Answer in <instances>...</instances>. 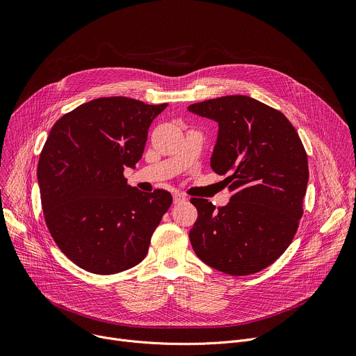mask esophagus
Returning a JSON list of instances; mask_svg holds the SVG:
<instances>
[{
    "mask_svg": "<svg viewBox=\"0 0 356 356\" xmlns=\"http://www.w3.org/2000/svg\"><path fill=\"white\" fill-rule=\"evenodd\" d=\"M184 200H186V197L183 194H180V193L173 194V202H175V204H179V202H181Z\"/></svg>",
    "mask_w": 356,
    "mask_h": 356,
    "instance_id": "obj_1",
    "label": "esophagus"
}]
</instances>
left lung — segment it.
Segmentation results:
<instances>
[{
  "mask_svg": "<svg viewBox=\"0 0 356 356\" xmlns=\"http://www.w3.org/2000/svg\"><path fill=\"white\" fill-rule=\"evenodd\" d=\"M188 111L218 122L211 168L232 193L224 207L190 201L198 217L188 238L195 255L232 276L258 273L291 243L309 181L307 154L291 122L246 95L206 99Z\"/></svg>",
  "mask_w": 356,
  "mask_h": 356,
  "instance_id": "left-lung-1",
  "label": "left lung"
}]
</instances>
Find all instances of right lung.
Returning a JSON list of instances; mask_svg holds the SVG:
<instances>
[{
    "mask_svg": "<svg viewBox=\"0 0 356 356\" xmlns=\"http://www.w3.org/2000/svg\"><path fill=\"white\" fill-rule=\"evenodd\" d=\"M166 107L101 97L50 129L38 163L42 210L50 235L79 268L114 275L145 259L172 194L131 187L124 170L142 158L147 129Z\"/></svg>",
    "mask_w": 356,
    "mask_h": 356,
    "instance_id": "add662e5",
    "label": "right lung"
}]
</instances>
